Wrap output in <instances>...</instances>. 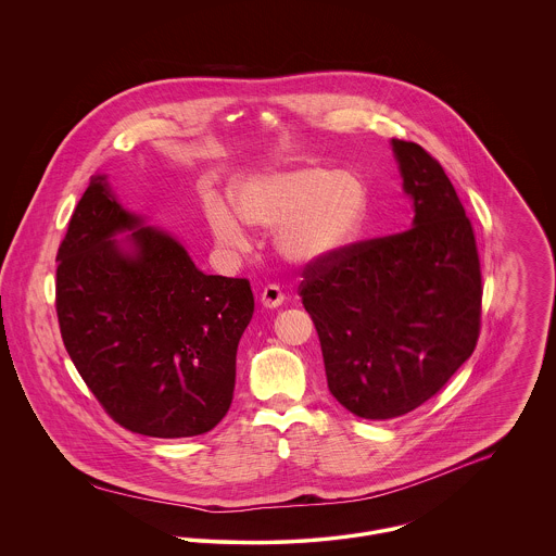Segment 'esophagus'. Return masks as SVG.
<instances>
[{
	"label": "esophagus",
	"instance_id": "esophagus-1",
	"mask_svg": "<svg viewBox=\"0 0 556 556\" xmlns=\"http://www.w3.org/2000/svg\"><path fill=\"white\" fill-rule=\"evenodd\" d=\"M282 302H285V293L280 291V287L267 285V287L261 291V304H263L265 308H278Z\"/></svg>",
	"mask_w": 556,
	"mask_h": 556
}]
</instances>
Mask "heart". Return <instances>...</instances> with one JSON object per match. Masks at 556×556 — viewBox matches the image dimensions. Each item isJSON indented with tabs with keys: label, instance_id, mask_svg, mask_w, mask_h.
<instances>
[{
	"label": "heart",
	"instance_id": "obj_1",
	"mask_svg": "<svg viewBox=\"0 0 556 556\" xmlns=\"http://www.w3.org/2000/svg\"><path fill=\"white\" fill-rule=\"evenodd\" d=\"M231 203L248 225L276 229L274 245L282 258L311 265L359 236L368 214V190L353 173L300 166L241 179L231 188ZM235 213L220 199H212L205 210L218 243L245 248L250 238Z\"/></svg>",
	"mask_w": 556,
	"mask_h": 556
}]
</instances>
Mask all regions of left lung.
<instances>
[{
    "instance_id": "left-lung-1",
    "label": "left lung",
    "mask_w": 556,
    "mask_h": 556,
    "mask_svg": "<svg viewBox=\"0 0 556 556\" xmlns=\"http://www.w3.org/2000/svg\"><path fill=\"white\" fill-rule=\"evenodd\" d=\"M413 227L366 239L304 269L327 388L364 419L400 417L471 357L481 320L476 236L443 166L392 139Z\"/></svg>"
}]
</instances>
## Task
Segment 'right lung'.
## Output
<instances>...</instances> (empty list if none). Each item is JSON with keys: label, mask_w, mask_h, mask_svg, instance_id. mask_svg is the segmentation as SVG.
I'll return each mask as SVG.
<instances>
[{"label": "right lung", "mask_w": 556, "mask_h": 556, "mask_svg": "<svg viewBox=\"0 0 556 556\" xmlns=\"http://www.w3.org/2000/svg\"><path fill=\"white\" fill-rule=\"evenodd\" d=\"M58 261L62 340L104 410L146 437L210 432L233 400L250 282L203 274L177 239L119 205L106 175L89 179Z\"/></svg>", "instance_id": "add662e5"}]
</instances>
